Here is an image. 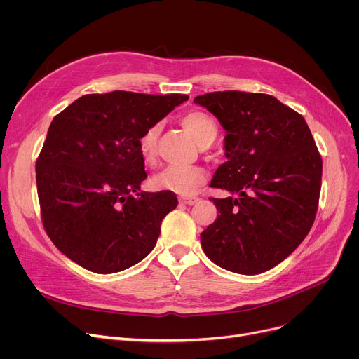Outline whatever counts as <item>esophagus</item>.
I'll return each mask as SVG.
<instances>
[{"label": "esophagus", "mask_w": 359, "mask_h": 359, "mask_svg": "<svg viewBox=\"0 0 359 359\" xmlns=\"http://www.w3.org/2000/svg\"><path fill=\"white\" fill-rule=\"evenodd\" d=\"M180 202L186 203V205H195V203L199 202V198H196V196H182Z\"/></svg>", "instance_id": "1"}]
</instances>
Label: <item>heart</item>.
<instances>
[{
  "instance_id": "1",
  "label": "heart",
  "mask_w": 359,
  "mask_h": 359,
  "mask_svg": "<svg viewBox=\"0 0 359 359\" xmlns=\"http://www.w3.org/2000/svg\"><path fill=\"white\" fill-rule=\"evenodd\" d=\"M183 126L191 132L194 140L202 147L212 144L218 135V129L212 118L203 111H191L182 118ZM161 125H151L138 140L141 158L145 163H153L157 153V140ZM205 182V172L199 167L168 165L160 170L151 179V187L156 191H168L179 195H192Z\"/></svg>"
}]
</instances>
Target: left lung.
Masks as SVG:
<instances>
[{"label":"left lung","mask_w":359,"mask_h":359,"mask_svg":"<svg viewBox=\"0 0 359 359\" xmlns=\"http://www.w3.org/2000/svg\"><path fill=\"white\" fill-rule=\"evenodd\" d=\"M227 130L211 187L218 217L201 234L205 255L230 272L257 275L287 259L316 218L323 163L304 118L263 93L214 91L195 97Z\"/></svg>","instance_id":"obj_1"}]
</instances>
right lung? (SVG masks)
<instances>
[{"label":"right lung","mask_w":359,"mask_h":359,"mask_svg":"<svg viewBox=\"0 0 359 359\" xmlns=\"http://www.w3.org/2000/svg\"><path fill=\"white\" fill-rule=\"evenodd\" d=\"M186 94H86L56 115L36 160L46 234L68 259L96 273L134 266L154 249L173 192H144L138 140Z\"/></svg>","instance_id":"add662e5"}]
</instances>
